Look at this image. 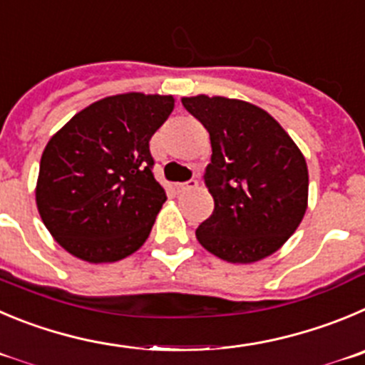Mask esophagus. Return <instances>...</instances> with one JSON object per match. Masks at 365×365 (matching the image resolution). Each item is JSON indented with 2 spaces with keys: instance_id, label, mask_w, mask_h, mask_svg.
I'll list each match as a JSON object with an SVG mask.
<instances>
[{
  "instance_id": "34e87169",
  "label": "esophagus",
  "mask_w": 365,
  "mask_h": 365,
  "mask_svg": "<svg viewBox=\"0 0 365 365\" xmlns=\"http://www.w3.org/2000/svg\"><path fill=\"white\" fill-rule=\"evenodd\" d=\"M194 187H198V180H196V178H190V180H187V182L178 183V189H180V190L194 189Z\"/></svg>"
}]
</instances>
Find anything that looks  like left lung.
<instances>
[{"mask_svg": "<svg viewBox=\"0 0 365 365\" xmlns=\"http://www.w3.org/2000/svg\"><path fill=\"white\" fill-rule=\"evenodd\" d=\"M210 135L205 185L214 212L200 243L229 263H254L295 232L308 205V167L288 133L257 106L225 97H183Z\"/></svg>", "mask_w": 365, "mask_h": 365, "instance_id": "obj_1", "label": "left lung"}]
</instances>
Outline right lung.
<instances>
[{"instance_id":"right-lung-1","label":"right lung","mask_w":365,"mask_h":365,"mask_svg":"<svg viewBox=\"0 0 365 365\" xmlns=\"http://www.w3.org/2000/svg\"><path fill=\"white\" fill-rule=\"evenodd\" d=\"M173 108L171 95H113L50 138L36 202L64 250L88 263H113L144 245L167 200L153 175L149 140Z\"/></svg>"}]
</instances>
